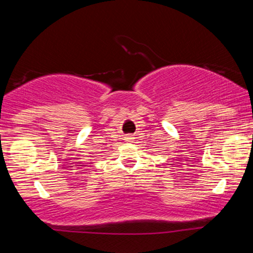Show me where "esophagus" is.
Segmentation results:
<instances>
[{"label": "esophagus", "mask_w": 253, "mask_h": 253, "mask_svg": "<svg viewBox=\"0 0 253 253\" xmlns=\"http://www.w3.org/2000/svg\"><path fill=\"white\" fill-rule=\"evenodd\" d=\"M125 140H127V141H132V140H133V136H132V135H127V136H126V139H125Z\"/></svg>", "instance_id": "esophagus-1"}]
</instances>
